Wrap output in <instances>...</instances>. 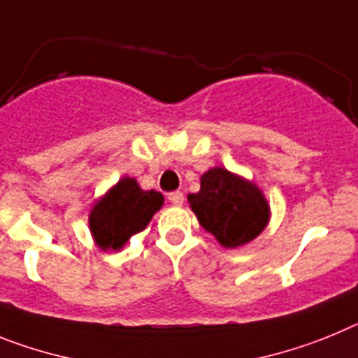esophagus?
Here are the masks:
<instances>
[{
    "mask_svg": "<svg viewBox=\"0 0 358 358\" xmlns=\"http://www.w3.org/2000/svg\"><path fill=\"white\" fill-rule=\"evenodd\" d=\"M167 200H169L173 205H176V207H180V205L183 203V192L180 191L169 192V194H167Z\"/></svg>",
    "mask_w": 358,
    "mask_h": 358,
    "instance_id": "34e87169",
    "label": "esophagus"
}]
</instances>
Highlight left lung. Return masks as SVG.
Instances as JSON below:
<instances>
[{"instance_id":"8db88e82","label":"left lung","mask_w":358,"mask_h":358,"mask_svg":"<svg viewBox=\"0 0 358 358\" xmlns=\"http://www.w3.org/2000/svg\"><path fill=\"white\" fill-rule=\"evenodd\" d=\"M187 200L200 225L227 248L252 241L270 220L268 201L256 183L223 167L207 171L200 178V191Z\"/></svg>"}]
</instances>
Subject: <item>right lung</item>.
Here are the masks:
<instances>
[{
    "instance_id": "right-lung-1",
    "label": "right lung",
    "mask_w": 358,
    "mask_h": 358,
    "mask_svg": "<svg viewBox=\"0 0 358 358\" xmlns=\"http://www.w3.org/2000/svg\"><path fill=\"white\" fill-rule=\"evenodd\" d=\"M162 205L160 192L142 191L135 178L124 176L90 213V231L95 243L102 250H119L133 234L144 231Z\"/></svg>"
}]
</instances>
